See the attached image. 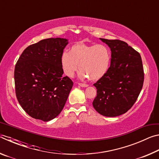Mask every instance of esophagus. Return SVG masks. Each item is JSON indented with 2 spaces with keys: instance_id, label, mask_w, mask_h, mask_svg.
Masks as SVG:
<instances>
[{
  "instance_id": "esophagus-1",
  "label": "esophagus",
  "mask_w": 159,
  "mask_h": 159,
  "mask_svg": "<svg viewBox=\"0 0 159 159\" xmlns=\"http://www.w3.org/2000/svg\"><path fill=\"white\" fill-rule=\"evenodd\" d=\"M79 85H80V87H88V85L85 84V83H79Z\"/></svg>"
}]
</instances>
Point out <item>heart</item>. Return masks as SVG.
Instances as JSON below:
<instances>
[{
  "instance_id": "heart-1",
  "label": "heart",
  "mask_w": 159,
  "mask_h": 159,
  "mask_svg": "<svg viewBox=\"0 0 159 159\" xmlns=\"http://www.w3.org/2000/svg\"><path fill=\"white\" fill-rule=\"evenodd\" d=\"M111 51L102 44H86L79 42L64 52L60 64L64 74L73 77L78 69L81 70L79 77L96 81L105 76L111 63Z\"/></svg>"
}]
</instances>
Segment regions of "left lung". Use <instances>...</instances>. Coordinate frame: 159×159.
I'll use <instances>...</instances> for the list:
<instances>
[{
	"mask_svg": "<svg viewBox=\"0 0 159 159\" xmlns=\"http://www.w3.org/2000/svg\"><path fill=\"white\" fill-rule=\"evenodd\" d=\"M111 51V65L105 76L93 85L97 96L93 105L99 114L115 117L133 106L143 86L144 74L141 56L125 42L100 39Z\"/></svg>",
	"mask_w": 159,
	"mask_h": 159,
	"instance_id": "8db88e82",
	"label": "left lung"
}]
</instances>
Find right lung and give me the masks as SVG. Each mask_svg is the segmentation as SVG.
<instances>
[{"mask_svg":"<svg viewBox=\"0 0 159 159\" xmlns=\"http://www.w3.org/2000/svg\"><path fill=\"white\" fill-rule=\"evenodd\" d=\"M66 39L56 38L29 45L15 68L16 97L32 118L49 121L60 114L73 81L63 76L60 58Z\"/></svg>","mask_w":159,"mask_h":159,"instance_id":"obj_1","label":"right lung"}]
</instances>
